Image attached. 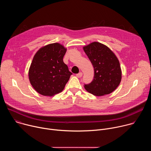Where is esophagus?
Segmentation results:
<instances>
[{
	"label": "esophagus",
	"instance_id": "obj_1",
	"mask_svg": "<svg viewBox=\"0 0 151 151\" xmlns=\"http://www.w3.org/2000/svg\"><path fill=\"white\" fill-rule=\"evenodd\" d=\"M76 76H77L78 78H81L82 76V72H79V73L76 74Z\"/></svg>",
	"mask_w": 151,
	"mask_h": 151
}]
</instances>
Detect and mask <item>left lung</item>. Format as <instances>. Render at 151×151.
Masks as SVG:
<instances>
[{"instance_id": "left-lung-1", "label": "left lung", "mask_w": 151, "mask_h": 151, "mask_svg": "<svg viewBox=\"0 0 151 151\" xmlns=\"http://www.w3.org/2000/svg\"><path fill=\"white\" fill-rule=\"evenodd\" d=\"M83 49L94 70L92 82L84 85L85 90L96 96L113 92L119 85L122 76L119 62L115 54L107 46L97 42L91 43Z\"/></svg>"}]
</instances>
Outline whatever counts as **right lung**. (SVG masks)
<instances>
[{"instance_id": "right-lung-1", "label": "right lung", "mask_w": 151, "mask_h": 151, "mask_svg": "<svg viewBox=\"0 0 151 151\" xmlns=\"http://www.w3.org/2000/svg\"><path fill=\"white\" fill-rule=\"evenodd\" d=\"M66 48L58 43L47 45L35 55L29 71L33 88L39 94L52 96L61 92L72 73L63 62Z\"/></svg>"}]
</instances>
